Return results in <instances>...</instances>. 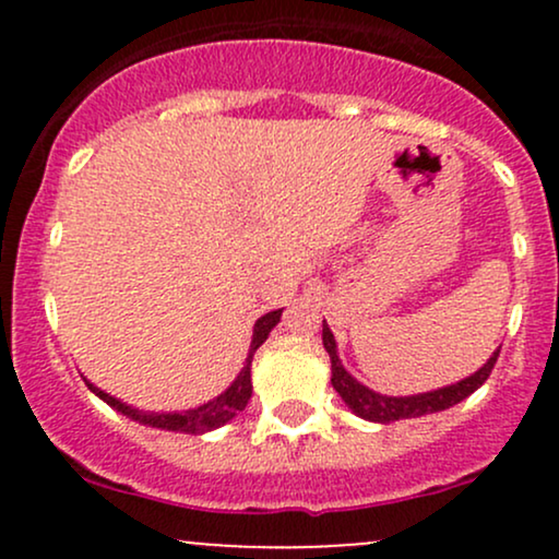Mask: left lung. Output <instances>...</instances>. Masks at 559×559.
<instances>
[{
  "instance_id": "obj_1",
  "label": "left lung",
  "mask_w": 559,
  "mask_h": 559,
  "mask_svg": "<svg viewBox=\"0 0 559 559\" xmlns=\"http://www.w3.org/2000/svg\"><path fill=\"white\" fill-rule=\"evenodd\" d=\"M323 346L331 357L333 389H336L338 396L349 404L352 413H357L360 418L373 420V423H394V420H404V418H420V415L439 413V409H447V407H452V404L463 402L465 396H471L478 386H484V381L491 376L493 362H497V357H499V349H497L489 357V362L478 370V373L467 376L465 381L452 383V386L428 391V394H415V396H383V394H376V391H370L368 386H362L360 381H355V378L346 373L344 365L338 362L336 342H333V333L325 320H323Z\"/></svg>"
}]
</instances>
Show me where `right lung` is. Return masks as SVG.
<instances>
[{
    "mask_svg": "<svg viewBox=\"0 0 559 559\" xmlns=\"http://www.w3.org/2000/svg\"><path fill=\"white\" fill-rule=\"evenodd\" d=\"M281 312L284 310H273L267 312V316H262L258 323H254V336H252V346H249V357H247V365H243V370L239 376H236V381L230 383V386L223 391L221 396L213 402L202 404V407L197 409H186V413H141V409H133L123 404L120 400H115V396L105 394L102 389H96L88 383V389L94 391L99 400H105L110 407L118 409V413L128 415L131 420H139L144 423V426H152V428H165V431H181V433H204V431H213V428H221L223 423H228L234 415H239L243 407H247L249 396H252V357L254 352L260 349L262 342L267 338V333L275 329V323L281 320Z\"/></svg>",
    "mask_w": 559,
    "mask_h": 559,
    "instance_id": "obj_1",
    "label": "right lung"
}]
</instances>
